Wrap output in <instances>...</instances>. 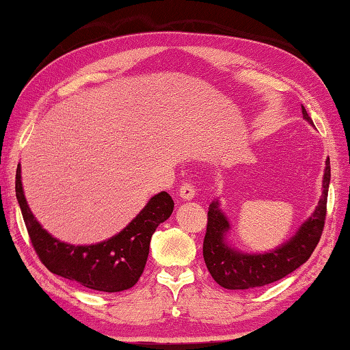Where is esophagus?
I'll list each match as a JSON object with an SVG mask.
<instances>
[{
	"label": "esophagus",
	"instance_id": "1",
	"mask_svg": "<svg viewBox=\"0 0 350 350\" xmlns=\"http://www.w3.org/2000/svg\"><path fill=\"white\" fill-rule=\"evenodd\" d=\"M195 193H196V189H195V186L190 181L189 183H184L183 186L180 187V190H178V195H180L181 200H186V201L192 200V198L195 196Z\"/></svg>",
	"mask_w": 350,
	"mask_h": 350
}]
</instances>
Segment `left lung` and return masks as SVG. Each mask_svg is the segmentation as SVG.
<instances>
[{
    "label": "left lung",
    "mask_w": 350,
    "mask_h": 350,
    "mask_svg": "<svg viewBox=\"0 0 350 350\" xmlns=\"http://www.w3.org/2000/svg\"><path fill=\"white\" fill-rule=\"evenodd\" d=\"M303 117L311 122L306 109L301 107ZM331 181V161L326 160L323 193L314 215L303 224L291 241L265 254H242L230 250L224 242L228 230L227 217L221 213L217 201L208 206L207 230L204 236L202 256L208 273L217 285L226 289H252L265 286L291 274L303 265L317 247L325 228L327 190Z\"/></svg>",
    "instance_id": "obj_1"
}]
</instances>
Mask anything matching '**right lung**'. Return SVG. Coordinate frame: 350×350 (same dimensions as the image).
<instances>
[{
    "label": "right lung",
    "mask_w": 350,
    "mask_h": 350,
    "mask_svg": "<svg viewBox=\"0 0 350 350\" xmlns=\"http://www.w3.org/2000/svg\"><path fill=\"white\" fill-rule=\"evenodd\" d=\"M15 190L31 247L45 268L64 279L103 293L124 291L135 285L146 265L150 237L174 210L172 198L161 192L150 198L146 207L117 236L96 245L76 247L55 239L39 226L24 198L19 164Z\"/></svg>",
    "instance_id": "right-lung-1"
}]
</instances>
